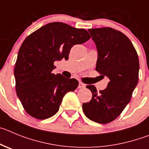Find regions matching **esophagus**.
Masks as SVG:
<instances>
[{
    "label": "esophagus",
    "instance_id": "34e87169",
    "mask_svg": "<svg viewBox=\"0 0 149 149\" xmlns=\"http://www.w3.org/2000/svg\"><path fill=\"white\" fill-rule=\"evenodd\" d=\"M78 88H79V89H82V88H85V84H84V83L79 81V87H78Z\"/></svg>",
    "mask_w": 149,
    "mask_h": 149
}]
</instances>
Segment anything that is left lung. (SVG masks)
<instances>
[{
  "mask_svg": "<svg viewBox=\"0 0 149 149\" xmlns=\"http://www.w3.org/2000/svg\"><path fill=\"white\" fill-rule=\"evenodd\" d=\"M98 52L96 70L106 76L109 82L98 92L87 85L92 99L83 103L84 114L101 124L111 123L120 116L131 100L139 78V58L136 49L125 35L111 27L89 29Z\"/></svg>",
  "mask_w": 149,
  "mask_h": 149,
  "instance_id": "left-lung-1",
  "label": "left lung"
}]
</instances>
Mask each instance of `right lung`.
Instances as JSON below:
<instances>
[{"mask_svg": "<svg viewBox=\"0 0 149 149\" xmlns=\"http://www.w3.org/2000/svg\"><path fill=\"white\" fill-rule=\"evenodd\" d=\"M91 36L61 22L49 23L28 36L19 49L14 70L17 96L26 113L45 120L57 113L63 97L79 85L75 79L52 73L54 62L68 59L72 47Z\"/></svg>", "mask_w": 149, "mask_h": 149, "instance_id": "1", "label": "right lung"}]
</instances>
